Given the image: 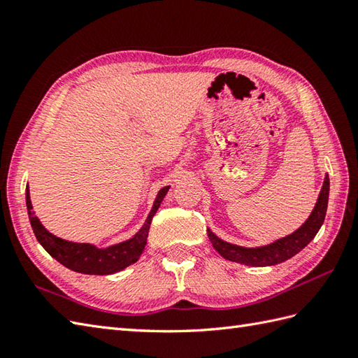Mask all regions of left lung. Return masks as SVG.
<instances>
[{
  "instance_id": "8db88e82",
  "label": "left lung",
  "mask_w": 358,
  "mask_h": 358,
  "mask_svg": "<svg viewBox=\"0 0 358 358\" xmlns=\"http://www.w3.org/2000/svg\"><path fill=\"white\" fill-rule=\"evenodd\" d=\"M328 199H329V177L326 175L315 208L313 212H310V215L306 222L291 235L273 241L268 246L243 248L237 245H231V243L218 238L210 229H208V237L217 252L229 262H237L248 266L278 264L281 262L289 260V258L294 257L295 254H299L300 250L305 246H308L309 241L315 237L318 229H320L324 222L326 209H328Z\"/></svg>"
}]
</instances>
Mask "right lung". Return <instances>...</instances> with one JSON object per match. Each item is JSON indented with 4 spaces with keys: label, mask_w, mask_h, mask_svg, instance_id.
<instances>
[{
    "label": "right lung",
    "mask_w": 358,
    "mask_h": 358,
    "mask_svg": "<svg viewBox=\"0 0 358 358\" xmlns=\"http://www.w3.org/2000/svg\"><path fill=\"white\" fill-rule=\"evenodd\" d=\"M167 191H169V186L163 187L158 192L146 223L143 224L141 229L131 240H126L106 249H98L94 245H87V243H72L58 238L48 229H44V226L35 217V212L32 210L29 186L26 187V204L30 224H32L36 240L41 243V246L57 262L75 272L89 273V275H109V273H115L138 260L140 255L143 254L144 246H146L152 218L157 214L159 204H162Z\"/></svg>",
    "instance_id": "obj_1"
}]
</instances>
